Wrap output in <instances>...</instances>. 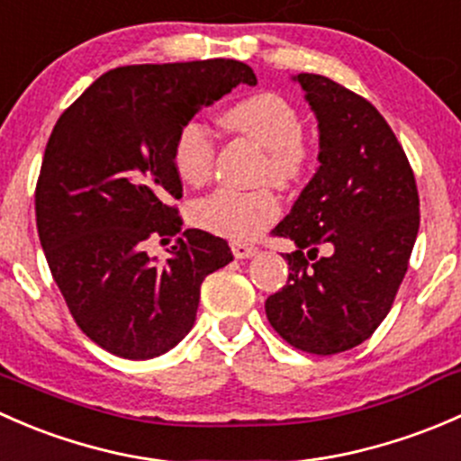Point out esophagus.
I'll return each instance as SVG.
<instances>
[{"label":"esophagus","mask_w":461,"mask_h":461,"mask_svg":"<svg viewBox=\"0 0 461 461\" xmlns=\"http://www.w3.org/2000/svg\"><path fill=\"white\" fill-rule=\"evenodd\" d=\"M258 253V249L250 244H232V255H235L237 259H249L253 258V255Z\"/></svg>","instance_id":"obj_1"}]
</instances>
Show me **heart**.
<instances>
[{"instance_id":"obj_1","label":"heart","mask_w":461,"mask_h":461,"mask_svg":"<svg viewBox=\"0 0 461 461\" xmlns=\"http://www.w3.org/2000/svg\"><path fill=\"white\" fill-rule=\"evenodd\" d=\"M220 124L266 150L262 179H270L277 186H293L311 168L312 149L302 135L300 113L282 95L258 93L240 99L220 113ZM212 161L215 144L208 128L199 122H188L179 128L173 146V164L179 177L191 186H202L211 177ZM277 215V197L268 188H220L199 199L191 211L199 229L232 241L255 240Z\"/></svg>"}]
</instances>
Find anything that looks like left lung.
Returning <instances> with one entry per match:
<instances>
[{
    "instance_id": "8db88e82",
    "label": "left lung",
    "mask_w": 461,
    "mask_h": 461,
    "mask_svg": "<svg viewBox=\"0 0 461 461\" xmlns=\"http://www.w3.org/2000/svg\"><path fill=\"white\" fill-rule=\"evenodd\" d=\"M293 82L315 113L320 168L273 229L297 250L284 258L288 282L266 300V317L295 348L335 355L368 339L391 311L417 240L420 197L404 149L371 102L324 75ZM320 245L326 258H316Z\"/></svg>"
}]
</instances>
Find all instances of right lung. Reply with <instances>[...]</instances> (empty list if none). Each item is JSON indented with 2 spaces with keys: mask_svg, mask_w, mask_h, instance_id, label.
Returning <instances> with one entry per match:
<instances>
[{
  "mask_svg": "<svg viewBox=\"0 0 461 461\" xmlns=\"http://www.w3.org/2000/svg\"><path fill=\"white\" fill-rule=\"evenodd\" d=\"M255 86L235 59L140 64L95 79L57 120L35 191L37 230L79 329L108 353L153 359L195 324L206 275L232 262L221 237L186 229L159 262L150 237L182 230L173 164L179 128L232 88Z\"/></svg>",
  "mask_w": 461,
  "mask_h": 461,
  "instance_id": "right-lung-1",
  "label": "right lung"
}]
</instances>
